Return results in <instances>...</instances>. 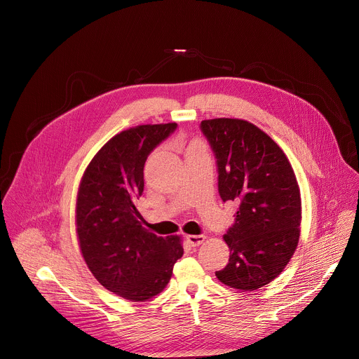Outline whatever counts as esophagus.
Masks as SVG:
<instances>
[{
    "instance_id": "obj_1",
    "label": "esophagus",
    "mask_w": 359,
    "mask_h": 359,
    "mask_svg": "<svg viewBox=\"0 0 359 359\" xmlns=\"http://www.w3.org/2000/svg\"><path fill=\"white\" fill-rule=\"evenodd\" d=\"M186 240L191 247H197L204 241V236H191L190 234V236H186Z\"/></svg>"
}]
</instances>
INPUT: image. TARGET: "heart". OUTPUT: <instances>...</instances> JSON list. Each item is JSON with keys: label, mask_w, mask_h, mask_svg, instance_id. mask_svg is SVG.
<instances>
[{"label": "heart", "mask_w": 359, "mask_h": 359, "mask_svg": "<svg viewBox=\"0 0 359 359\" xmlns=\"http://www.w3.org/2000/svg\"><path fill=\"white\" fill-rule=\"evenodd\" d=\"M193 144H196V143H193Z\"/></svg>", "instance_id": "obj_1"}]
</instances>
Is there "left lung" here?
I'll list each match as a JSON object with an SVG mask.
<instances>
[{
  "label": "left lung",
  "instance_id": "8db88e82",
  "mask_svg": "<svg viewBox=\"0 0 359 359\" xmlns=\"http://www.w3.org/2000/svg\"><path fill=\"white\" fill-rule=\"evenodd\" d=\"M200 130L215 153L222 200L238 203L224 234L231 255L216 276L231 288L257 290L284 270L298 244L301 197L294 170L280 146L247 121L209 119Z\"/></svg>",
  "mask_w": 359,
  "mask_h": 359
}]
</instances>
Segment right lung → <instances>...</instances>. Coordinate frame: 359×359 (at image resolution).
Wrapping results in <instances>:
<instances>
[{
	"instance_id": "add662e5",
	"label": "right lung",
	"mask_w": 359,
	"mask_h": 359,
	"mask_svg": "<svg viewBox=\"0 0 359 359\" xmlns=\"http://www.w3.org/2000/svg\"><path fill=\"white\" fill-rule=\"evenodd\" d=\"M176 128L142 125L118 133L96 153L79 186L76 233L85 263L107 290L130 301L158 295L183 255L180 237L150 233L135 204L147 156Z\"/></svg>"
}]
</instances>
